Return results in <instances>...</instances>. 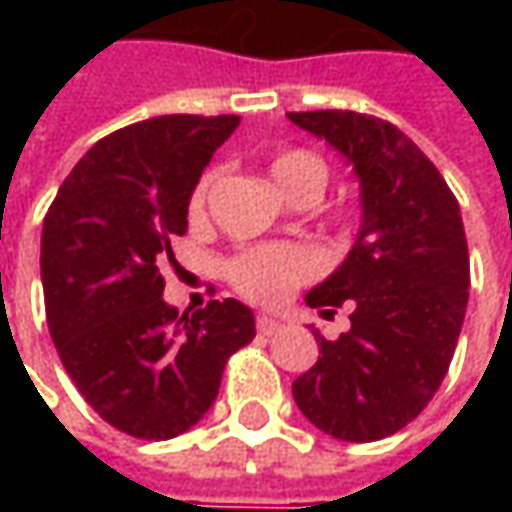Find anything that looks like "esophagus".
<instances>
[{
  "label": "esophagus",
  "instance_id": "esophagus-1",
  "mask_svg": "<svg viewBox=\"0 0 512 512\" xmlns=\"http://www.w3.org/2000/svg\"><path fill=\"white\" fill-rule=\"evenodd\" d=\"M256 327H259V333H262V336H273V333L282 327V322H279V319H273V316H267V313H259V316H256Z\"/></svg>",
  "mask_w": 512,
  "mask_h": 512
}]
</instances>
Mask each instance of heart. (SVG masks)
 <instances>
[{
	"label": "heart",
	"instance_id": "obj_1",
	"mask_svg": "<svg viewBox=\"0 0 512 512\" xmlns=\"http://www.w3.org/2000/svg\"><path fill=\"white\" fill-rule=\"evenodd\" d=\"M270 173L276 179V185L285 190L290 199L296 196H319L327 182V165L322 156L310 153L305 148L285 150L279 156H273ZM216 173L202 176V182L193 187L187 213L193 222L205 219L207 196L213 185ZM322 270V256L319 250L307 245H256L239 250L225 267L227 282L233 285L236 293H242L250 302H262V305H279L290 296L293 287H299L307 279H313Z\"/></svg>",
	"mask_w": 512,
	"mask_h": 512
}]
</instances>
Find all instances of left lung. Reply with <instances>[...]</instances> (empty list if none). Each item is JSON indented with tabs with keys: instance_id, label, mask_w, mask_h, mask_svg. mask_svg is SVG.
<instances>
[{
	"instance_id": "8db88e82",
	"label": "left lung",
	"mask_w": 512,
	"mask_h": 512,
	"mask_svg": "<svg viewBox=\"0 0 512 512\" xmlns=\"http://www.w3.org/2000/svg\"><path fill=\"white\" fill-rule=\"evenodd\" d=\"M353 165L362 227L310 307H353L350 330L327 342L293 382L307 422L342 442L393 436L422 413L447 376L462 333L470 256L459 202L436 165L384 119L353 110L287 113Z\"/></svg>"
}]
</instances>
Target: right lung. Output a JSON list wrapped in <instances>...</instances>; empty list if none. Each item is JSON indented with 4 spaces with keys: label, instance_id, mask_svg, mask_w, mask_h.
<instances>
[{
    "label": "right lung",
    "instance_id": "1",
    "mask_svg": "<svg viewBox=\"0 0 512 512\" xmlns=\"http://www.w3.org/2000/svg\"><path fill=\"white\" fill-rule=\"evenodd\" d=\"M239 116H156L99 139L42 227L50 339L85 402L116 430L162 442L216 402L227 359L253 342V310L170 307L159 267L185 236L187 202Z\"/></svg>",
    "mask_w": 512,
    "mask_h": 512
}]
</instances>
